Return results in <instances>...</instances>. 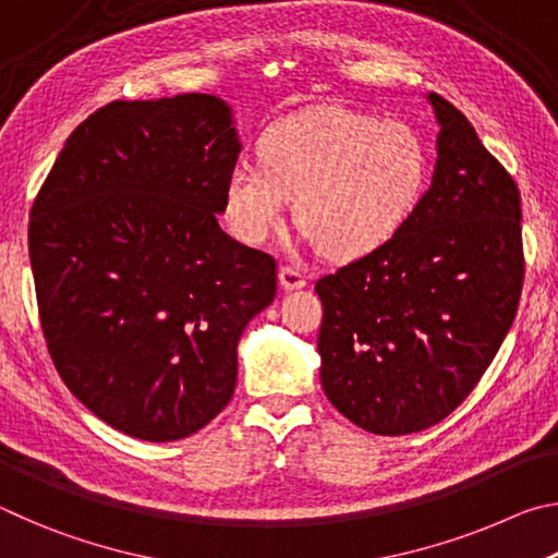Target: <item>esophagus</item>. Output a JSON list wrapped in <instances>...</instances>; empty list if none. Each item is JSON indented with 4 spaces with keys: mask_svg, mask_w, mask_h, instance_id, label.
<instances>
[{
    "mask_svg": "<svg viewBox=\"0 0 558 558\" xmlns=\"http://www.w3.org/2000/svg\"><path fill=\"white\" fill-rule=\"evenodd\" d=\"M278 280H280V288L282 290H300V288H305V276H302V272L298 268H292V266H280Z\"/></svg>",
    "mask_w": 558,
    "mask_h": 558,
    "instance_id": "1",
    "label": "esophagus"
}]
</instances>
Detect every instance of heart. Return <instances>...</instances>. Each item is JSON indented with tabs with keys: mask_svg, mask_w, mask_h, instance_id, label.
I'll return each instance as SVG.
<instances>
[{
	"mask_svg": "<svg viewBox=\"0 0 558 558\" xmlns=\"http://www.w3.org/2000/svg\"><path fill=\"white\" fill-rule=\"evenodd\" d=\"M260 165L239 159L226 174L223 204L233 233L263 243L290 199L295 219L332 258H359L401 229L426 186L421 137L399 120L344 108L282 118L260 140Z\"/></svg>",
	"mask_w": 558,
	"mask_h": 558,
	"instance_id": "heart-1",
	"label": "heart"
}]
</instances>
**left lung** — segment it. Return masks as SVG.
Segmentation results:
<instances>
[{
	"label": "left lung",
	"mask_w": 558,
	"mask_h": 558,
	"mask_svg": "<svg viewBox=\"0 0 558 558\" xmlns=\"http://www.w3.org/2000/svg\"><path fill=\"white\" fill-rule=\"evenodd\" d=\"M438 120L428 192L379 248L317 280L327 399L354 426L405 436L468 399L514 323L524 280L522 206L462 112Z\"/></svg>",
	"instance_id": "left-lung-1"
}]
</instances>
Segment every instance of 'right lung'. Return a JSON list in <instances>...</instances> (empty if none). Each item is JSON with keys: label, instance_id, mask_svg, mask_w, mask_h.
Segmentation results:
<instances>
[{"label": "right lung", "instance_id": "add662e5", "mask_svg": "<svg viewBox=\"0 0 558 558\" xmlns=\"http://www.w3.org/2000/svg\"><path fill=\"white\" fill-rule=\"evenodd\" d=\"M241 153L209 93L116 100L65 140L36 196L29 258L63 384L125 436L167 442L231 401L276 260L221 231Z\"/></svg>", "mask_w": 558, "mask_h": 558}]
</instances>
